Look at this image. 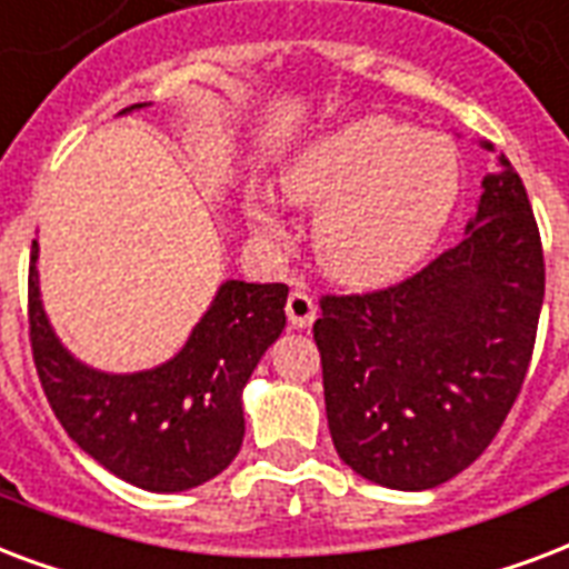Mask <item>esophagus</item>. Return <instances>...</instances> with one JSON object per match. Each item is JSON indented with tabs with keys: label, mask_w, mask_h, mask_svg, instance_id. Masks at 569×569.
I'll list each match as a JSON object with an SVG mask.
<instances>
[{
	"label": "esophagus",
	"mask_w": 569,
	"mask_h": 569,
	"mask_svg": "<svg viewBox=\"0 0 569 569\" xmlns=\"http://www.w3.org/2000/svg\"><path fill=\"white\" fill-rule=\"evenodd\" d=\"M286 316H289L292 328H310L316 322V301L301 289H295L286 301Z\"/></svg>",
	"instance_id": "1"
}]
</instances>
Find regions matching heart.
<instances>
[{"instance_id":"obj_1","label":"heart","mask_w":569,"mask_h":569,"mask_svg":"<svg viewBox=\"0 0 569 569\" xmlns=\"http://www.w3.org/2000/svg\"><path fill=\"white\" fill-rule=\"evenodd\" d=\"M289 206L319 208L313 250L328 277L372 289L400 280L432 253L462 199L453 140L406 121L367 116L310 142L280 176ZM247 223L280 241L274 208L250 199Z\"/></svg>"}]
</instances>
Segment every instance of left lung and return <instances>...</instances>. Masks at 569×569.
Wrapping results in <instances>:
<instances>
[{
	"instance_id": "1",
	"label": "left lung",
	"mask_w": 569,
	"mask_h": 569,
	"mask_svg": "<svg viewBox=\"0 0 569 569\" xmlns=\"http://www.w3.org/2000/svg\"><path fill=\"white\" fill-rule=\"evenodd\" d=\"M480 188L466 238L423 271L322 298L313 340L333 448L379 487L420 492L457 477L526 381L546 286L540 232L505 154Z\"/></svg>"
}]
</instances>
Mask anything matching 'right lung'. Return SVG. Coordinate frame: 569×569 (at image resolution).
I'll return each mask as SVG.
<instances>
[{"label":"right lung","instance_id":"obj_1","mask_svg":"<svg viewBox=\"0 0 569 569\" xmlns=\"http://www.w3.org/2000/svg\"><path fill=\"white\" fill-rule=\"evenodd\" d=\"M133 103L119 116L146 110ZM283 283L217 286L188 342L140 372H103L73 358L47 319L38 241L29 266V337L56 418L107 471L149 492L202 487L244 441V385L286 328Z\"/></svg>","mask_w":569,"mask_h":569}]
</instances>
